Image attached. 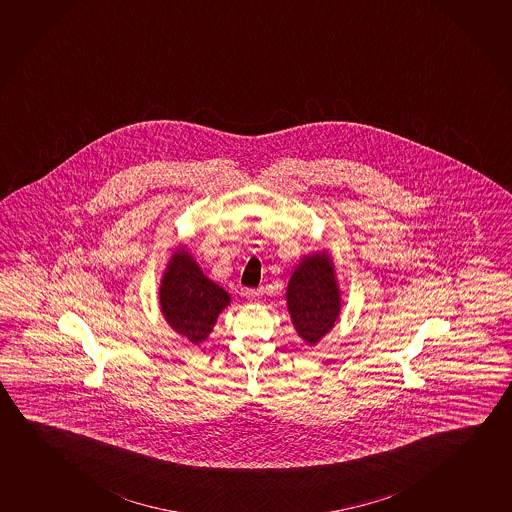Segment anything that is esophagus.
I'll return each mask as SVG.
<instances>
[{
  "label": "esophagus",
  "instance_id": "obj_1",
  "mask_svg": "<svg viewBox=\"0 0 512 512\" xmlns=\"http://www.w3.org/2000/svg\"><path fill=\"white\" fill-rule=\"evenodd\" d=\"M246 299H250V301H255L257 297L260 296V290H245Z\"/></svg>",
  "mask_w": 512,
  "mask_h": 512
}]
</instances>
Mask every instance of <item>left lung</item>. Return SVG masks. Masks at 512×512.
<instances>
[{"mask_svg":"<svg viewBox=\"0 0 512 512\" xmlns=\"http://www.w3.org/2000/svg\"><path fill=\"white\" fill-rule=\"evenodd\" d=\"M341 294L327 252H315L297 264L287 285V306L297 334L319 343L340 317Z\"/></svg>","mask_w":512,"mask_h":512,"instance_id":"1","label":"left lung"}]
</instances>
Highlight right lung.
I'll return each mask as SVG.
<instances>
[{"label":"right lung","mask_w":512,"mask_h":512,"mask_svg":"<svg viewBox=\"0 0 512 512\" xmlns=\"http://www.w3.org/2000/svg\"><path fill=\"white\" fill-rule=\"evenodd\" d=\"M229 303V294L202 273L185 246H179L160 285V308L167 324L197 345L208 338Z\"/></svg>","instance_id":"obj_1"}]
</instances>
